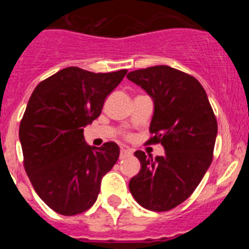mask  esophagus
<instances>
[{"label": "esophagus", "instance_id": "obj_1", "mask_svg": "<svg viewBox=\"0 0 249 249\" xmlns=\"http://www.w3.org/2000/svg\"><path fill=\"white\" fill-rule=\"evenodd\" d=\"M131 156H132V149L126 148V147H122V148H121V153H120L121 160H124V158L131 157Z\"/></svg>", "mask_w": 249, "mask_h": 249}]
</instances>
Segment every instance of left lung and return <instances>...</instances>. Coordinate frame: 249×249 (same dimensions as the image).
Instances as JSON below:
<instances>
[{"label": "left lung", "mask_w": 249, "mask_h": 249, "mask_svg": "<svg viewBox=\"0 0 249 249\" xmlns=\"http://www.w3.org/2000/svg\"><path fill=\"white\" fill-rule=\"evenodd\" d=\"M127 78L149 94L155 112L147 143H160L164 156L147 157L136 151L138 175L129 191L142 207L166 212L186 201L197 188L213 158L217 120L201 83L169 66L132 71Z\"/></svg>", "instance_id": "1"}]
</instances>
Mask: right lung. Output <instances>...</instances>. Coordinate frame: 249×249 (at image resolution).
Masks as SVG:
<instances>
[{"instance_id": "right-lung-1", "label": "right lung", "mask_w": 249, "mask_h": 249, "mask_svg": "<svg viewBox=\"0 0 249 249\" xmlns=\"http://www.w3.org/2000/svg\"><path fill=\"white\" fill-rule=\"evenodd\" d=\"M126 73L67 67L31 94L19 123L23 166L39 198L59 214L91 208L103 176L117 162L120 147L114 142L89 146L83 127L100 116L106 97Z\"/></svg>"}]
</instances>
